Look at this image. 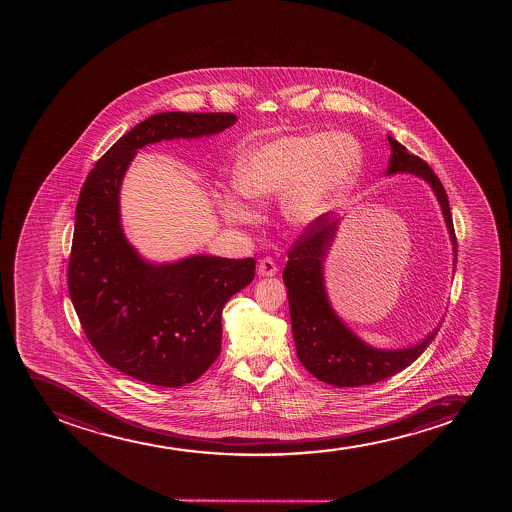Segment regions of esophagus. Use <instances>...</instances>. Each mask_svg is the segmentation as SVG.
<instances>
[{"label": "esophagus", "instance_id": "1", "mask_svg": "<svg viewBox=\"0 0 512 512\" xmlns=\"http://www.w3.org/2000/svg\"><path fill=\"white\" fill-rule=\"evenodd\" d=\"M277 265H275V261L271 258H263L259 261L258 265V275L259 277H273V275H277Z\"/></svg>", "mask_w": 512, "mask_h": 512}]
</instances>
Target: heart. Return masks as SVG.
<instances>
[{
  "mask_svg": "<svg viewBox=\"0 0 512 512\" xmlns=\"http://www.w3.org/2000/svg\"><path fill=\"white\" fill-rule=\"evenodd\" d=\"M359 143L345 133L288 135L251 148L235 164L232 183L253 201L283 194L288 222L306 227L348 193L359 172ZM225 217L249 222L253 212L232 196L222 200Z\"/></svg>",
  "mask_w": 512,
  "mask_h": 512,
  "instance_id": "obj_1",
  "label": "heart"
}]
</instances>
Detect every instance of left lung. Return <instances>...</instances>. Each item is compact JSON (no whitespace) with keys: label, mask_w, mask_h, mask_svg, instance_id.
Instances as JSON below:
<instances>
[{"label":"left lung","mask_w":512,"mask_h":512,"mask_svg":"<svg viewBox=\"0 0 512 512\" xmlns=\"http://www.w3.org/2000/svg\"><path fill=\"white\" fill-rule=\"evenodd\" d=\"M391 160L388 176L398 172H410L422 177L434 189L446 218L454 249V266L458 256V244L454 234L453 215L447 201L446 189L425 160L408 152L400 141L388 136ZM338 220L328 213L307 225L297 241L288 249V261L283 270V282L287 287L290 321L294 333L295 350L302 365L319 381L338 388H355L384 381L398 374L425 352L439 328L425 340L401 350L372 348L353 335L329 306L324 290L323 263L331 242L335 239Z\"/></svg>","instance_id":"left-lung-1"}]
</instances>
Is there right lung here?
I'll return each mask as SVG.
<instances>
[{
  "label": "right lung",
  "instance_id": "1",
  "mask_svg": "<svg viewBox=\"0 0 512 512\" xmlns=\"http://www.w3.org/2000/svg\"><path fill=\"white\" fill-rule=\"evenodd\" d=\"M232 112H160L107 150L83 183L68 263V292L92 347L107 364L160 388L196 381L222 347V309L253 282V258L141 259L119 220V188L136 150L215 135Z\"/></svg>",
  "mask_w": 512,
  "mask_h": 512
}]
</instances>
